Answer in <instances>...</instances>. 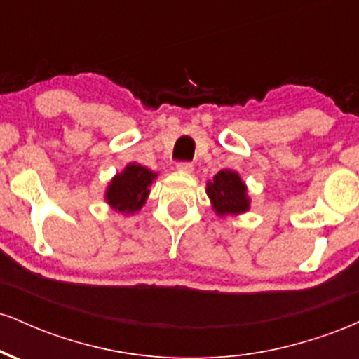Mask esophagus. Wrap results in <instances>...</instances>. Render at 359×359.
<instances>
[{
  "label": "esophagus",
  "mask_w": 359,
  "mask_h": 359,
  "mask_svg": "<svg viewBox=\"0 0 359 359\" xmlns=\"http://www.w3.org/2000/svg\"><path fill=\"white\" fill-rule=\"evenodd\" d=\"M177 170L184 172V174H192V172H194V165H192L191 162H180L179 165H177Z\"/></svg>",
  "instance_id": "1"
}]
</instances>
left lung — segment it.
I'll return each instance as SVG.
<instances>
[{
    "instance_id": "8db88e82",
    "label": "left lung",
    "mask_w": 359,
    "mask_h": 359,
    "mask_svg": "<svg viewBox=\"0 0 359 359\" xmlns=\"http://www.w3.org/2000/svg\"><path fill=\"white\" fill-rule=\"evenodd\" d=\"M205 194L211 201L214 212L219 217L238 216L250 211L248 187L234 170L224 168L217 172L212 180H208L205 184Z\"/></svg>"
}]
</instances>
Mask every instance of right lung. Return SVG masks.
I'll return each instance as SVG.
<instances>
[{"label":"right lung","instance_id":"1","mask_svg":"<svg viewBox=\"0 0 359 359\" xmlns=\"http://www.w3.org/2000/svg\"><path fill=\"white\" fill-rule=\"evenodd\" d=\"M158 177L156 172L131 162L108 182L104 201L113 211L125 216L138 212L150 196V185Z\"/></svg>","mask_w":359,"mask_h":359}]
</instances>
